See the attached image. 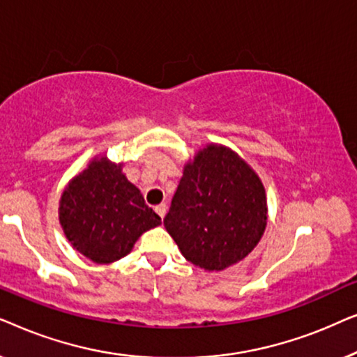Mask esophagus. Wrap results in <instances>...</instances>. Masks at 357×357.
<instances>
[{"label":"esophagus","mask_w":357,"mask_h":357,"mask_svg":"<svg viewBox=\"0 0 357 357\" xmlns=\"http://www.w3.org/2000/svg\"><path fill=\"white\" fill-rule=\"evenodd\" d=\"M155 213H158L160 218H164L165 213H167V204H165V203L158 204V206H155Z\"/></svg>","instance_id":"esophagus-1"}]
</instances>
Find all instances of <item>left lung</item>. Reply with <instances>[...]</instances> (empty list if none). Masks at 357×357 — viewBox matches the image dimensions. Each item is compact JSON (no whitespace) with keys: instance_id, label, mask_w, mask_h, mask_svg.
<instances>
[{"instance_id":"obj_1","label":"left lung","mask_w":357,"mask_h":357,"mask_svg":"<svg viewBox=\"0 0 357 357\" xmlns=\"http://www.w3.org/2000/svg\"><path fill=\"white\" fill-rule=\"evenodd\" d=\"M266 219L255 170L226 146L208 144L185 165L164 226L188 261L221 271L257 247Z\"/></svg>"}]
</instances>
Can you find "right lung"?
Instances as JSON below:
<instances>
[{
    "label": "right lung",
    "instance_id": "1",
    "mask_svg": "<svg viewBox=\"0 0 357 357\" xmlns=\"http://www.w3.org/2000/svg\"><path fill=\"white\" fill-rule=\"evenodd\" d=\"M102 155L70 180L60 199V224L73 248L107 265L128 255L141 234L160 226V218L121 172Z\"/></svg>",
    "mask_w": 357,
    "mask_h": 357
}]
</instances>
